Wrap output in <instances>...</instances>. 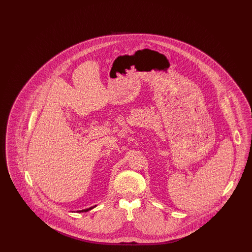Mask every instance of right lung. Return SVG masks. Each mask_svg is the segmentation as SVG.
Segmentation results:
<instances>
[{
  "label": "right lung",
  "instance_id": "add662e5",
  "mask_svg": "<svg viewBox=\"0 0 252 252\" xmlns=\"http://www.w3.org/2000/svg\"><path fill=\"white\" fill-rule=\"evenodd\" d=\"M94 207H92V208H89V209H86V210H81V211H78V213H86V212H89L90 210L94 209Z\"/></svg>",
  "mask_w": 252,
  "mask_h": 252
}]
</instances>
